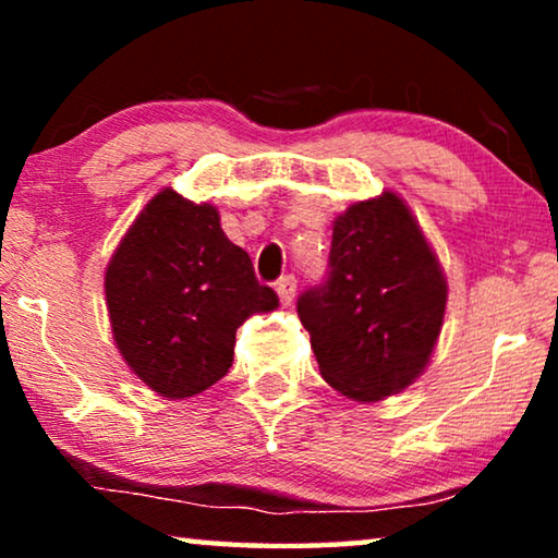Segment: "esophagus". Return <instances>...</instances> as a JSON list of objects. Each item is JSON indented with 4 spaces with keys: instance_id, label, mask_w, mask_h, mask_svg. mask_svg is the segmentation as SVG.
I'll return each instance as SVG.
<instances>
[{
    "instance_id": "1",
    "label": "esophagus",
    "mask_w": 558,
    "mask_h": 558,
    "mask_svg": "<svg viewBox=\"0 0 558 558\" xmlns=\"http://www.w3.org/2000/svg\"><path fill=\"white\" fill-rule=\"evenodd\" d=\"M277 294L281 304H292L294 302V294H296V279L292 274H287V277H281L277 281Z\"/></svg>"
}]
</instances>
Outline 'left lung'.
<instances>
[{
	"label": "left lung",
	"instance_id": "8db88e82",
	"mask_svg": "<svg viewBox=\"0 0 558 558\" xmlns=\"http://www.w3.org/2000/svg\"><path fill=\"white\" fill-rule=\"evenodd\" d=\"M447 281L399 195L350 205L335 220L327 277L300 294L319 373L355 401L414 384L437 345Z\"/></svg>",
	"mask_w": 558,
	"mask_h": 558
}]
</instances>
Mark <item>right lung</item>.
Wrapping results in <instances>:
<instances>
[{
  "instance_id": "obj_1",
  "label": "right lung",
  "mask_w": 558,
  "mask_h": 558,
  "mask_svg": "<svg viewBox=\"0 0 558 558\" xmlns=\"http://www.w3.org/2000/svg\"><path fill=\"white\" fill-rule=\"evenodd\" d=\"M106 302L129 368L165 399H187L226 376L235 330L254 312L277 310L279 296L258 284L210 203L162 190L121 239Z\"/></svg>"
}]
</instances>
